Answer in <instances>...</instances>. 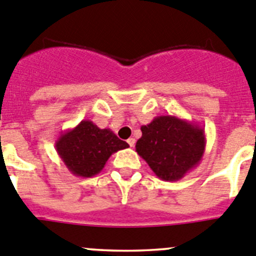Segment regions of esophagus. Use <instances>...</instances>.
Segmentation results:
<instances>
[{"mask_svg": "<svg viewBox=\"0 0 256 256\" xmlns=\"http://www.w3.org/2000/svg\"><path fill=\"white\" fill-rule=\"evenodd\" d=\"M128 146H130V148H134V146H135V138H130L128 140Z\"/></svg>", "mask_w": 256, "mask_h": 256, "instance_id": "34e87169", "label": "esophagus"}]
</instances>
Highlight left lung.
Wrapping results in <instances>:
<instances>
[{
  "label": "left lung",
  "instance_id": "8db88e82",
  "mask_svg": "<svg viewBox=\"0 0 256 256\" xmlns=\"http://www.w3.org/2000/svg\"><path fill=\"white\" fill-rule=\"evenodd\" d=\"M136 152L164 181H178L202 161L206 146L204 128L178 116H158L141 126Z\"/></svg>",
  "mask_w": 256,
  "mask_h": 256
}]
</instances>
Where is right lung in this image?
<instances>
[{
	"label": "right lung",
	"mask_w": 256,
	"mask_h": 256,
	"mask_svg": "<svg viewBox=\"0 0 256 256\" xmlns=\"http://www.w3.org/2000/svg\"><path fill=\"white\" fill-rule=\"evenodd\" d=\"M66 168L80 178L98 175L114 152L128 148L110 128H100L90 120H82L76 128L66 130L54 144Z\"/></svg>",
	"instance_id": "obj_1"
}]
</instances>
